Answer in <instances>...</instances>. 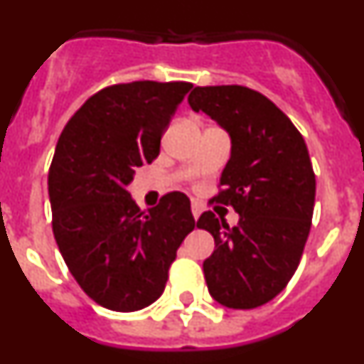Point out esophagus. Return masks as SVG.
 I'll list each match as a JSON object with an SVG mask.
<instances>
[{
    "instance_id": "34e87169",
    "label": "esophagus",
    "mask_w": 364,
    "mask_h": 364,
    "mask_svg": "<svg viewBox=\"0 0 364 364\" xmlns=\"http://www.w3.org/2000/svg\"><path fill=\"white\" fill-rule=\"evenodd\" d=\"M191 213H193V217H195V218L200 217V213H202V205L198 204V202H195V200L191 202Z\"/></svg>"
}]
</instances>
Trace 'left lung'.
I'll return each instance as SVG.
<instances>
[{"label":"left lung","mask_w":364,"mask_h":364,"mask_svg":"<svg viewBox=\"0 0 364 364\" xmlns=\"http://www.w3.org/2000/svg\"><path fill=\"white\" fill-rule=\"evenodd\" d=\"M188 102L230 133L231 156L211 202L240 215L233 228L213 211L197 220L215 239L204 260L208 290L222 306H262L294 277L310 233L315 173L308 147L290 118L253 89L195 87Z\"/></svg>","instance_id":"1"}]
</instances>
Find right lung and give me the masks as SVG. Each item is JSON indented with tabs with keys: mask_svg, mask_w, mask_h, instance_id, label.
<instances>
[{
	"mask_svg": "<svg viewBox=\"0 0 364 364\" xmlns=\"http://www.w3.org/2000/svg\"><path fill=\"white\" fill-rule=\"evenodd\" d=\"M189 82L109 85L63 127L49 169L53 233L67 268L96 304L136 311L162 295L176 250L195 228L171 191L140 211L127 186L151 164Z\"/></svg>",
	"mask_w": 364,
	"mask_h": 364,
	"instance_id": "right-lung-1",
	"label": "right lung"
}]
</instances>
